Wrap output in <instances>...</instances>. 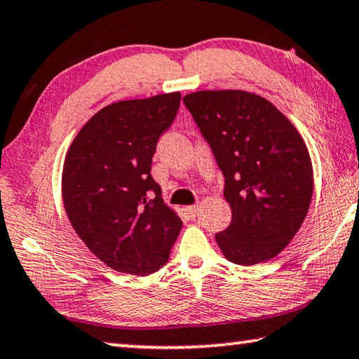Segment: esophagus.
Listing matches in <instances>:
<instances>
[{"label":"esophagus","instance_id":"esophagus-1","mask_svg":"<svg viewBox=\"0 0 359 359\" xmlns=\"http://www.w3.org/2000/svg\"><path fill=\"white\" fill-rule=\"evenodd\" d=\"M184 211H186L187 216H189L191 219H194V217H197L200 208H198V205H192V206H186Z\"/></svg>","mask_w":359,"mask_h":359}]
</instances>
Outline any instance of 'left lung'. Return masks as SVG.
Instances as JSON below:
<instances>
[{
  "label": "left lung",
  "instance_id": "left-lung-1",
  "mask_svg": "<svg viewBox=\"0 0 359 359\" xmlns=\"http://www.w3.org/2000/svg\"><path fill=\"white\" fill-rule=\"evenodd\" d=\"M183 102L225 178L231 222L216 235L225 259L244 266L274 259L311 206L313 172L303 137L259 94L197 91Z\"/></svg>",
  "mask_w": 359,
  "mask_h": 359
}]
</instances>
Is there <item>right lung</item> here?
<instances>
[{"mask_svg": "<svg viewBox=\"0 0 359 359\" xmlns=\"http://www.w3.org/2000/svg\"><path fill=\"white\" fill-rule=\"evenodd\" d=\"M180 102L176 91L110 104L69 147L61 178L66 215L86 248L115 271H157L183 227L151 176L157 140Z\"/></svg>", "mask_w": 359, "mask_h": 359, "instance_id": "obj_1", "label": "right lung"}]
</instances>
